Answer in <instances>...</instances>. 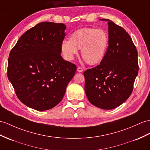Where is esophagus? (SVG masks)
Wrapping results in <instances>:
<instances>
[{"instance_id":"obj_1","label":"esophagus","mask_w":150,"mask_h":150,"mask_svg":"<svg viewBox=\"0 0 150 150\" xmlns=\"http://www.w3.org/2000/svg\"><path fill=\"white\" fill-rule=\"evenodd\" d=\"M77 71H78V72H82L83 71V69H82L81 67H78L77 68Z\"/></svg>"}]
</instances>
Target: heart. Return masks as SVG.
I'll return each mask as SVG.
<instances>
[{
	"mask_svg": "<svg viewBox=\"0 0 150 150\" xmlns=\"http://www.w3.org/2000/svg\"><path fill=\"white\" fill-rule=\"evenodd\" d=\"M108 36L104 30L92 27H83L75 30L69 40L62 43L61 50L68 59H72L81 50V57L88 64L93 65L103 60L108 46Z\"/></svg>",
	"mask_w": 150,
	"mask_h": 150,
	"instance_id": "b5f03b06",
	"label": "heart"
}]
</instances>
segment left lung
Returning <instances> with one entry per match:
<instances>
[{
  "instance_id": "obj_1",
  "label": "left lung",
  "mask_w": 150,
  "mask_h": 150,
  "mask_svg": "<svg viewBox=\"0 0 150 150\" xmlns=\"http://www.w3.org/2000/svg\"><path fill=\"white\" fill-rule=\"evenodd\" d=\"M108 21L109 45L103 60L84 72L85 91L90 103L103 109L117 108L133 90L138 74L137 51L125 30Z\"/></svg>"
}]
</instances>
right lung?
I'll return each instance as SVG.
<instances>
[{
  "instance_id": "add662e5",
  "label": "right lung",
  "mask_w": 150,
  "mask_h": 150,
  "mask_svg": "<svg viewBox=\"0 0 150 150\" xmlns=\"http://www.w3.org/2000/svg\"><path fill=\"white\" fill-rule=\"evenodd\" d=\"M65 28L63 23H39L21 36L9 53V81L21 103L35 110L56 106L76 72V65L60 54Z\"/></svg>"
}]
</instances>
